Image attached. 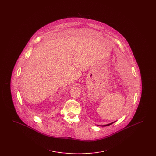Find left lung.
<instances>
[{
	"instance_id": "8db88e82",
	"label": "left lung",
	"mask_w": 156,
	"mask_h": 156,
	"mask_svg": "<svg viewBox=\"0 0 156 156\" xmlns=\"http://www.w3.org/2000/svg\"><path fill=\"white\" fill-rule=\"evenodd\" d=\"M114 122H113V123H109V124H108V125H104L103 126H108L109 125H112V123H113Z\"/></svg>"
}]
</instances>
